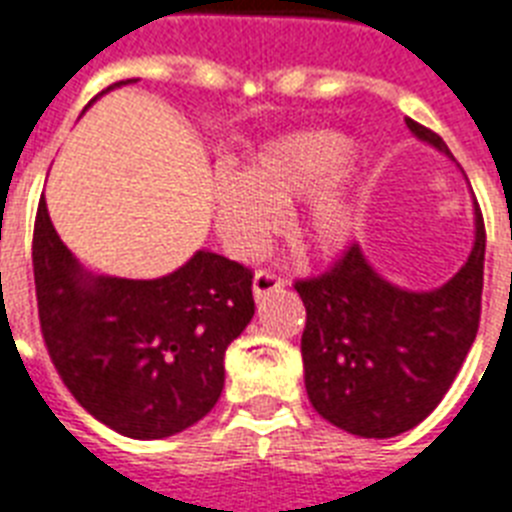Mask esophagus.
Listing matches in <instances>:
<instances>
[{
  "label": "esophagus",
  "mask_w": 512,
  "mask_h": 512,
  "mask_svg": "<svg viewBox=\"0 0 512 512\" xmlns=\"http://www.w3.org/2000/svg\"><path fill=\"white\" fill-rule=\"evenodd\" d=\"M281 289H284V278H278L270 270H257L255 278H252V294H255V299H265L270 292H281Z\"/></svg>",
  "instance_id": "esophagus-1"
}]
</instances>
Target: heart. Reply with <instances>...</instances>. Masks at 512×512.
<instances>
[{"mask_svg": "<svg viewBox=\"0 0 512 512\" xmlns=\"http://www.w3.org/2000/svg\"><path fill=\"white\" fill-rule=\"evenodd\" d=\"M350 136L307 128L270 139L244 165L213 186L215 228L239 260L255 257L284 228V210L302 199L299 236L315 255H344L365 223L360 173L352 165Z\"/></svg>", "mask_w": 512, "mask_h": 512, "instance_id": "obj_1", "label": "heart"}]
</instances>
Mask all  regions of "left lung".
<instances>
[{
  "instance_id": "obj_1",
  "label": "left lung",
  "mask_w": 512,
  "mask_h": 512,
  "mask_svg": "<svg viewBox=\"0 0 512 512\" xmlns=\"http://www.w3.org/2000/svg\"><path fill=\"white\" fill-rule=\"evenodd\" d=\"M413 136L452 157L442 136ZM486 234L473 202V247L450 281L415 292L392 284L360 244L318 278L297 281L307 397L328 423L363 439L405 434L434 410L471 350L481 315Z\"/></svg>"
}]
</instances>
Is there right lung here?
Instances as JSON below:
<instances>
[{
    "label": "right lung",
    "mask_w": 512,
    "mask_h": 512,
    "mask_svg": "<svg viewBox=\"0 0 512 512\" xmlns=\"http://www.w3.org/2000/svg\"><path fill=\"white\" fill-rule=\"evenodd\" d=\"M33 281L60 378L97 421L131 439H165L202 421L223 392L228 344L255 315L252 273L210 249L149 281L94 276L62 244L44 197Z\"/></svg>",
    "instance_id": "add662e5"
}]
</instances>
